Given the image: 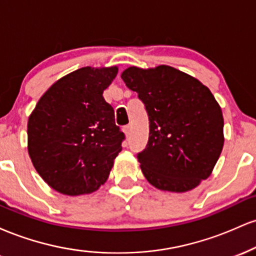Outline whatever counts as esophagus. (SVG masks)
Returning <instances> with one entry per match:
<instances>
[{"mask_svg":"<svg viewBox=\"0 0 256 256\" xmlns=\"http://www.w3.org/2000/svg\"><path fill=\"white\" fill-rule=\"evenodd\" d=\"M122 131H124V134H126V137H128L131 134V125H126L124 126V128H122Z\"/></svg>","mask_w":256,"mask_h":256,"instance_id":"esophagus-1","label":"esophagus"}]
</instances>
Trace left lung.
Wrapping results in <instances>:
<instances>
[{"instance_id": "1", "label": "left lung", "mask_w": 256, "mask_h": 256, "mask_svg": "<svg viewBox=\"0 0 256 256\" xmlns=\"http://www.w3.org/2000/svg\"><path fill=\"white\" fill-rule=\"evenodd\" d=\"M149 118V140L137 154L143 174L160 190L184 192L207 179L224 146L222 108L198 79L171 66L122 73Z\"/></svg>"}]
</instances>
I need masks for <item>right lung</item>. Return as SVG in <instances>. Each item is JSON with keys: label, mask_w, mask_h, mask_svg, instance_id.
Here are the masks:
<instances>
[{"label": "right lung", "mask_w": 256, "mask_h": 256, "mask_svg": "<svg viewBox=\"0 0 256 256\" xmlns=\"http://www.w3.org/2000/svg\"><path fill=\"white\" fill-rule=\"evenodd\" d=\"M118 67H83L58 79L40 98L28 122L32 164L64 195L96 192L107 180L125 134L104 90Z\"/></svg>", "instance_id": "1"}]
</instances>
